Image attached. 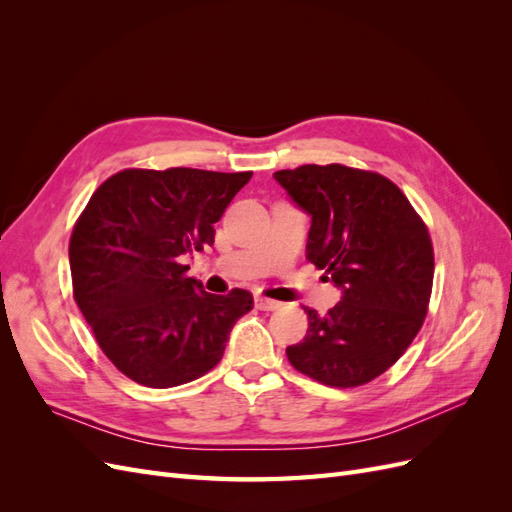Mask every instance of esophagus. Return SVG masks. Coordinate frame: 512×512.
<instances>
[{"label": "esophagus", "mask_w": 512, "mask_h": 512, "mask_svg": "<svg viewBox=\"0 0 512 512\" xmlns=\"http://www.w3.org/2000/svg\"><path fill=\"white\" fill-rule=\"evenodd\" d=\"M284 303L282 301H275V299H267V297H256V307L262 309V312H275V309H280Z\"/></svg>", "instance_id": "esophagus-1"}]
</instances>
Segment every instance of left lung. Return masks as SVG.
I'll list each match as a JSON object with an SVG mask.
<instances>
[{
	"label": "left lung",
	"mask_w": 512,
	"mask_h": 512,
	"mask_svg": "<svg viewBox=\"0 0 512 512\" xmlns=\"http://www.w3.org/2000/svg\"><path fill=\"white\" fill-rule=\"evenodd\" d=\"M309 218L305 256L329 273L342 301L327 314L305 307L307 333L290 365L337 389L384 374L423 327L433 284L425 222L393 181L342 164L277 170Z\"/></svg>",
	"instance_id": "obj_1"
}]
</instances>
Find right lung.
<instances>
[{
	"label": "right lung",
	"instance_id": "1",
	"mask_svg": "<svg viewBox=\"0 0 512 512\" xmlns=\"http://www.w3.org/2000/svg\"><path fill=\"white\" fill-rule=\"evenodd\" d=\"M252 173L128 168L89 198L70 237L74 301L98 346L130 380L170 389L220 363L254 307L235 288L209 294L181 258L213 245V224Z\"/></svg>",
	"mask_w": 512,
	"mask_h": 512
}]
</instances>
